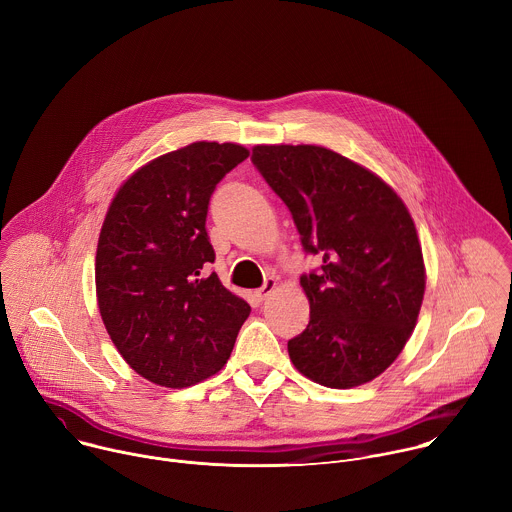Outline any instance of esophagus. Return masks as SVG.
Returning a JSON list of instances; mask_svg holds the SVG:
<instances>
[{
	"mask_svg": "<svg viewBox=\"0 0 512 512\" xmlns=\"http://www.w3.org/2000/svg\"><path fill=\"white\" fill-rule=\"evenodd\" d=\"M275 287H277V281H275L273 277H267V279H265V283H263V287L257 291V298H259V302H263Z\"/></svg>",
	"mask_w": 512,
	"mask_h": 512,
	"instance_id": "34e87169",
	"label": "esophagus"
}]
</instances>
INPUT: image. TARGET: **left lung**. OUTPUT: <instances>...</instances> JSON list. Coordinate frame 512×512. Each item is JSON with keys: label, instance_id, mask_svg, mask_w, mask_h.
Masks as SVG:
<instances>
[{"label": "left lung", "instance_id": "left-lung-1", "mask_svg": "<svg viewBox=\"0 0 512 512\" xmlns=\"http://www.w3.org/2000/svg\"><path fill=\"white\" fill-rule=\"evenodd\" d=\"M251 162L285 202L318 271L300 283L310 322L287 342L314 383L350 389L401 354L423 302L425 265L413 218L371 170L320 145H255Z\"/></svg>", "mask_w": 512, "mask_h": 512}]
</instances>
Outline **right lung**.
Instances as JSON below:
<instances>
[{"instance_id": "1", "label": "right lung", "mask_w": 512, "mask_h": 512, "mask_svg": "<svg viewBox=\"0 0 512 512\" xmlns=\"http://www.w3.org/2000/svg\"><path fill=\"white\" fill-rule=\"evenodd\" d=\"M249 150L196 141L139 168L117 190L95 259L103 324L129 367L182 389L221 371L249 304L210 271V196Z\"/></svg>"}]
</instances>
